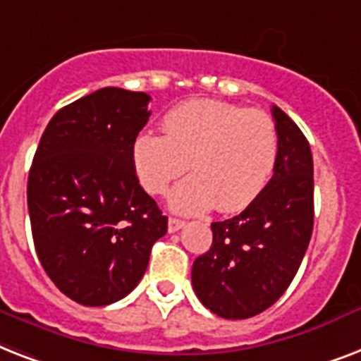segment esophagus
<instances>
[{
  "instance_id": "34e87169",
  "label": "esophagus",
  "mask_w": 361,
  "mask_h": 361,
  "mask_svg": "<svg viewBox=\"0 0 361 361\" xmlns=\"http://www.w3.org/2000/svg\"><path fill=\"white\" fill-rule=\"evenodd\" d=\"M184 226H186V221L184 220H178V218H169V221H167V231H169V233H177V231L183 229Z\"/></svg>"
}]
</instances>
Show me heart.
<instances>
[{"mask_svg":"<svg viewBox=\"0 0 361 361\" xmlns=\"http://www.w3.org/2000/svg\"><path fill=\"white\" fill-rule=\"evenodd\" d=\"M164 134L143 130L132 143V166L141 186L162 194L190 169L192 177L169 194L175 212L216 209L238 212L267 188L278 164L276 123L261 109L214 99H192L164 115Z\"/></svg>","mask_w":361,"mask_h":361,"instance_id":"b5f03b06","label":"heart"}]
</instances>
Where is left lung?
<instances>
[{
    "instance_id": "obj_1",
    "label": "left lung",
    "mask_w": 361,
    "mask_h": 361,
    "mask_svg": "<svg viewBox=\"0 0 361 361\" xmlns=\"http://www.w3.org/2000/svg\"><path fill=\"white\" fill-rule=\"evenodd\" d=\"M276 171L240 214L214 221L212 246L192 267L201 304L224 319L259 315L283 295L313 233V157L296 123L278 106Z\"/></svg>"
}]
</instances>
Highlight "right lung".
<instances>
[{"mask_svg":"<svg viewBox=\"0 0 361 361\" xmlns=\"http://www.w3.org/2000/svg\"><path fill=\"white\" fill-rule=\"evenodd\" d=\"M151 97L104 87L68 104L46 126L27 178L39 261L63 295L114 304L140 283L167 218L141 188L132 143Z\"/></svg>","mask_w":361,"mask_h":361,"instance_id":"right-lung-1","label":"right lung"}]
</instances>
